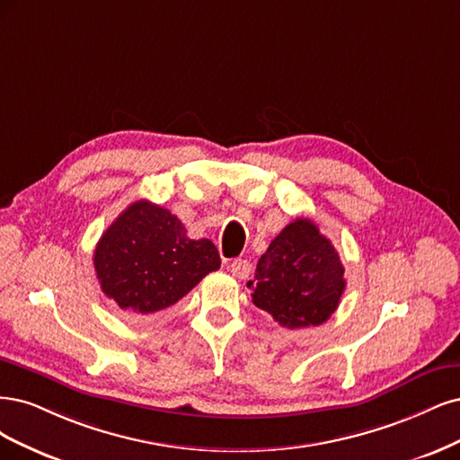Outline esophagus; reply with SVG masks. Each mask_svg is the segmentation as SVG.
<instances>
[{"label": "esophagus", "instance_id": "obj_1", "mask_svg": "<svg viewBox=\"0 0 460 460\" xmlns=\"http://www.w3.org/2000/svg\"><path fill=\"white\" fill-rule=\"evenodd\" d=\"M229 271H231V275H233L234 279L243 280V279H246V277L250 275V263H248V260L236 258V260H233V263L229 265Z\"/></svg>", "mask_w": 460, "mask_h": 460}]
</instances>
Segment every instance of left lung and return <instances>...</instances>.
<instances>
[{
  "label": "left lung",
  "instance_id": "8db88e82",
  "mask_svg": "<svg viewBox=\"0 0 460 460\" xmlns=\"http://www.w3.org/2000/svg\"><path fill=\"white\" fill-rule=\"evenodd\" d=\"M252 302L287 329L317 327L342 298L344 265L311 219L298 217L271 241L248 280Z\"/></svg>",
  "mask_w": 460,
  "mask_h": 460
}]
</instances>
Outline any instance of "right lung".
<instances>
[{
	"label": "right lung",
	"mask_w": 460,
	"mask_h": 460,
	"mask_svg": "<svg viewBox=\"0 0 460 460\" xmlns=\"http://www.w3.org/2000/svg\"><path fill=\"white\" fill-rule=\"evenodd\" d=\"M101 290L133 317L164 314L219 270L212 241H192L177 216L137 200L118 216L95 246Z\"/></svg>",
	"instance_id": "right-lung-1"
}]
</instances>
